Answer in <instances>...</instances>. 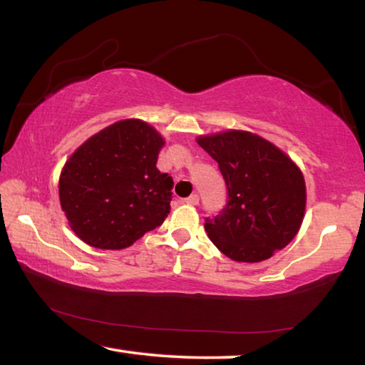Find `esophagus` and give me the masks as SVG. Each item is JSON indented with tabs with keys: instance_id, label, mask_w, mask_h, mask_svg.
<instances>
[{
	"instance_id": "esophagus-1",
	"label": "esophagus",
	"mask_w": 365,
	"mask_h": 365,
	"mask_svg": "<svg viewBox=\"0 0 365 365\" xmlns=\"http://www.w3.org/2000/svg\"><path fill=\"white\" fill-rule=\"evenodd\" d=\"M185 202H187L188 205H197V204H200V196L191 195L190 197H187V200H185Z\"/></svg>"
}]
</instances>
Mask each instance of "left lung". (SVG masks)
<instances>
[{"mask_svg":"<svg viewBox=\"0 0 365 365\" xmlns=\"http://www.w3.org/2000/svg\"><path fill=\"white\" fill-rule=\"evenodd\" d=\"M215 160L228 197L204 228L235 262L267 260L294 240L303 222L307 188L300 169L264 138L244 130L200 137Z\"/></svg>","mask_w":365,"mask_h":365,"instance_id":"obj_1","label":"left lung"}]
</instances>
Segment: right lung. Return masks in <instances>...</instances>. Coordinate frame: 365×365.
<instances>
[{"label":"right lung","instance_id":"obj_1","mask_svg":"<svg viewBox=\"0 0 365 365\" xmlns=\"http://www.w3.org/2000/svg\"><path fill=\"white\" fill-rule=\"evenodd\" d=\"M164 140L140 119H124L86 140L58 180L70 228L97 249H124L163 225L174 180L156 168Z\"/></svg>","mask_w":365,"mask_h":365}]
</instances>
